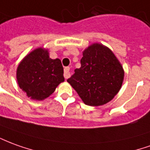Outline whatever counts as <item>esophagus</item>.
<instances>
[{"mask_svg": "<svg viewBox=\"0 0 150 150\" xmlns=\"http://www.w3.org/2000/svg\"><path fill=\"white\" fill-rule=\"evenodd\" d=\"M71 76V73H70V67H65L64 68V77L65 79H68Z\"/></svg>", "mask_w": 150, "mask_h": 150, "instance_id": "esophagus-1", "label": "esophagus"}]
</instances>
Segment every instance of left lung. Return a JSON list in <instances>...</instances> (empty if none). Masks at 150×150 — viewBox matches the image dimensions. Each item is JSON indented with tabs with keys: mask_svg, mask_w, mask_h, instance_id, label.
<instances>
[{
	"mask_svg": "<svg viewBox=\"0 0 150 150\" xmlns=\"http://www.w3.org/2000/svg\"><path fill=\"white\" fill-rule=\"evenodd\" d=\"M81 67L75 70L67 82L83 103L91 106L106 104L122 87L124 71L111 50L95 43L83 52Z\"/></svg>",
	"mask_w": 150,
	"mask_h": 150,
	"instance_id": "1",
	"label": "left lung"
}]
</instances>
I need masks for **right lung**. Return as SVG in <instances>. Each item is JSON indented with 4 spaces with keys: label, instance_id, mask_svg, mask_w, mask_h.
<instances>
[{
    "label": "right lung",
    "instance_id": "right-lung-1",
    "mask_svg": "<svg viewBox=\"0 0 150 150\" xmlns=\"http://www.w3.org/2000/svg\"><path fill=\"white\" fill-rule=\"evenodd\" d=\"M17 81L27 96L42 100L63 82V67L60 59H52L48 50L38 48L28 54L17 68Z\"/></svg>",
    "mask_w": 150,
    "mask_h": 150
}]
</instances>
